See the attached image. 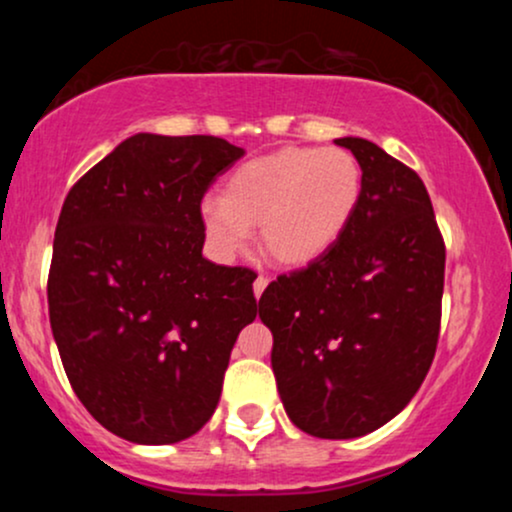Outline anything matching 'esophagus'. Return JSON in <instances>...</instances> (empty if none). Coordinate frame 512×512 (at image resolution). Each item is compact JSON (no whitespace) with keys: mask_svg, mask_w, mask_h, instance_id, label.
Here are the masks:
<instances>
[{"mask_svg":"<svg viewBox=\"0 0 512 512\" xmlns=\"http://www.w3.org/2000/svg\"><path fill=\"white\" fill-rule=\"evenodd\" d=\"M267 284H269V279H267V276H264V274L257 276V279H255V284H252V289H255V296H257V298L262 296V291L267 289Z\"/></svg>","mask_w":512,"mask_h":512,"instance_id":"esophagus-1","label":"esophagus"}]
</instances>
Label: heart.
Segmentation results:
<instances>
[{"label": "heart", "instance_id": "1", "mask_svg": "<svg viewBox=\"0 0 512 512\" xmlns=\"http://www.w3.org/2000/svg\"><path fill=\"white\" fill-rule=\"evenodd\" d=\"M361 199V166L346 149L289 146L240 166L226 192L202 202V223L219 255L248 248L250 223L274 260L305 264L330 250Z\"/></svg>", "mask_w": 512, "mask_h": 512}]
</instances>
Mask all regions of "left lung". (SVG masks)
<instances>
[{
    "label": "left lung",
    "instance_id": "8db88e82",
    "mask_svg": "<svg viewBox=\"0 0 512 512\" xmlns=\"http://www.w3.org/2000/svg\"><path fill=\"white\" fill-rule=\"evenodd\" d=\"M361 166L342 236L260 298L286 414L315 438H358L424 383L443 313L445 240L416 170L368 139H337Z\"/></svg>",
    "mask_w": 512,
    "mask_h": 512
}]
</instances>
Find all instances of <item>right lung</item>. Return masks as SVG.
Listing matches in <instances>:
<instances>
[{"label":"right lung","instance_id":"right-lung-1","mask_svg":"<svg viewBox=\"0 0 512 512\" xmlns=\"http://www.w3.org/2000/svg\"><path fill=\"white\" fill-rule=\"evenodd\" d=\"M240 156L207 134H134L62 204L52 334L88 414L132 443H178L207 424L233 344L257 317V274L202 255V199Z\"/></svg>","mask_w":512,"mask_h":512}]
</instances>
